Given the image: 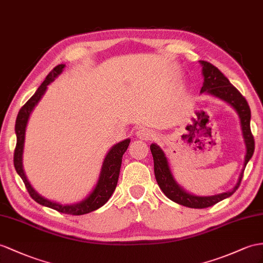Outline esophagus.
Segmentation results:
<instances>
[{"mask_svg":"<svg viewBox=\"0 0 263 263\" xmlns=\"http://www.w3.org/2000/svg\"><path fill=\"white\" fill-rule=\"evenodd\" d=\"M137 137L140 140H153L156 139L157 134L156 132H153L149 129H146V127H140V129L137 131Z\"/></svg>","mask_w":263,"mask_h":263,"instance_id":"34e87169","label":"esophagus"}]
</instances>
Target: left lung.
Masks as SVG:
<instances>
[{"label":"left lung","instance_id":"8db88e82","mask_svg":"<svg viewBox=\"0 0 263 263\" xmlns=\"http://www.w3.org/2000/svg\"><path fill=\"white\" fill-rule=\"evenodd\" d=\"M199 63L202 66V77H203V84H202L200 93H204L208 96L223 101L237 112L240 120L242 138H243L246 145V156L243 166H242V170L239 174V179L230 191L214 194V196H197V194L187 192L177 182L164 151L156 143H152L150 145L154 162V176H156L160 189L162 190L167 198L176 202V203L193 209L211 206L222 200L231 197L238 190L242 177H243L246 166L254 152V140L250 129L251 111L247 100L241 96V93L230 83V81L223 76V73L218 67H215L206 61H199Z\"/></svg>","mask_w":263,"mask_h":263}]
</instances>
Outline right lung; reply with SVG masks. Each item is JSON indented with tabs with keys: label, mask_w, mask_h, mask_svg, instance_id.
I'll return each instance as SVG.
<instances>
[{
	"label": "right lung",
	"mask_w": 263,
	"mask_h": 263,
	"mask_svg": "<svg viewBox=\"0 0 263 263\" xmlns=\"http://www.w3.org/2000/svg\"><path fill=\"white\" fill-rule=\"evenodd\" d=\"M64 67H65V64H60L55 66L54 69L49 73V76L45 78L43 83L39 86V89L34 94H33V97L21 107V110H20L17 114V118L15 121L16 146L14 151V167L18 176L23 180V182L26 186V189H28L30 196L32 197L33 200L36 201L39 204L54 209V210L61 213L81 215V214L96 211L97 209L104 205L107 202V200L111 198L118 184L121 163H122V157L124 152L126 151L127 146L130 144L131 139H125L123 141H121V142L111 146V149L107 151V153L104 157L96 185H94L92 191L87 194L82 201L76 202V203L64 204V203H61V202L52 201L44 198L34 189V187L32 186L30 181L28 180V177H26V174L24 172V167H23V152H24L26 126H28L31 113L33 112V110H34V107L37 105L40 101H41L46 90H48V85L51 84L53 81H54L60 74L63 72Z\"/></svg>",
	"instance_id": "right-lung-1"
}]
</instances>
